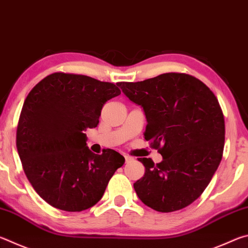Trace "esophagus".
<instances>
[{
  "label": "esophagus",
  "instance_id": "1",
  "mask_svg": "<svg viewBox=\"0 0 248 248\" xmlns=\"http://www.w3.org/2000/svg\"><path fill=\"white\" fill-rule=\"evenodd\" d=\"M124 159H125V163H130L133 161V157L129 156V155H124Z\"/></svg>",
  "mask_w": 248,
  "mask_h": 248
}]
</instances>
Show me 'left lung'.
<instances>
[{
    "label": "left lung",
    "mask_w": 248,
    "mask_h": 248,
    "mask_svg": "<svg viewBox=\"0 0 248 248\" xmlns=\"http://www.w3.org/2000/svg\"><path fill=\"white\" fill-rule=\"evenodd\" d=\"M117 85L143 107L144 139L163 161L139 157L144 176L133 184L138 197L158 212H173L198 199L223 155L224 116L213 92L195 77L170 72Z\"/></svg>",
    "instance_id": "8db88e82"
}]
</instances>
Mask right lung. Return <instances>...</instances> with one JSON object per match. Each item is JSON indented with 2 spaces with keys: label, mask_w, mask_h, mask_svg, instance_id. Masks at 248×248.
Here are the masks:
<instances>
[{
  "label": "right lung",
  "mask_w": 248,
  "mask_h": 248,
  "mask_svg": "<svg viewBox=\"0 0 248 248\" xmlns=\"http://www.w3.org/2000/svg\"><path fill=\"white\" fill-rule=\"evenodd\" d=\"M114 83L56 72L36 84L20 111L16 146L35 191L52 207L79 212L93 207L124 157L86 145L87 128L97 127L104 104L120 95Z\"/></svg>",
  "instance_id": "1"
}]
</instances>
